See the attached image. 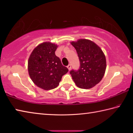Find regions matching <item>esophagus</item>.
I'll return each instance as SVG.
<instances>
[{
    "label": "esophagus",
    "instance_id": "1",
    "mask_svg": "<svg viewBox=\"0 0 133 133\" xmlns=\"http://www.w3.org/2000/svg\"><path fill=\"white\" fill-rule=\"evenodd\" d=\"M67 69H68L69 71L70 70V69H71V65H70V64H69L68 66H67Z\"/></svg>",
    "mask_w": 133,
    "mask_h": 133
}]
</instances>
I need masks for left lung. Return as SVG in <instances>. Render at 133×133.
<instances>
[{"mask_svg":"<svg viewBox=\"0 0 133 133\" xmlns=\"http://www.w3.org/2000/svg\"><path fill=\"white\" fill-rule=\"evenodd\" d=\"M80 62L77 71L71 70L72 78L78 87L89 89L97 84L104 76L106 59L102 49L91 40L85 39L71 42Z\"/></svg>","mask_w":133,"mask_h":133,"instance_id":"8db88e82","label":"left lung"}]
</instances>
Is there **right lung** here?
<instances>
[{"mask_svg": "<svg viewBox=\"0 0 133 133\" xmlns=\"http://www.w3.org/2000/svg\"><path fill=\"white\" fill-rule=\"evenodd\" d=\"M57 44L42 43L33 49L28 60L29 75L33 82L44 90L57 87L62 76L68 72L60 58L56 56Z\"/></svg>", "mask_w": 133, "mask_h": 133, "instance_id": "add662e5", "label": "right lung"}]
</instances>
